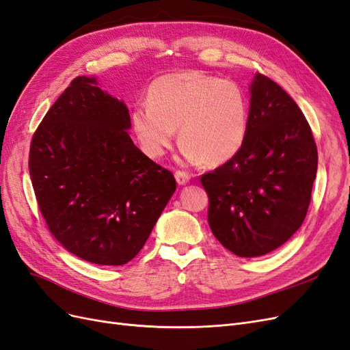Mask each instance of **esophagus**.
<instances>
[{
  "instance_id": "obj_1",
  "label": "esophagus",
  "mask_w": 350,
  "mask_h": 350,
  "mask_svg": "<svg viewBox=\"0 0 350 350\" xmlns=\"http://www.w3.org/2000/svg\"><path fill=\"white\" fill-rule=\"evenodd\" d=\"M189 174L188 172H185V171H176L175 172V179H176V183L179 184V185H185L187 183H189Z\"/></svg>"
}]
</instances>
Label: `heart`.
<instances>
[{
  "instance_id": "1",
  "label": "heart",
  "mask_w": 350,
  "mask_h": 350,
  "mask_svg": "<svg viewBox=\"0 0 350 350\" xmlns=\"http://www.w3.org/2000/svg\"><path fill=\"white\" fill-rule=\"evenodd\" d=\"M250 120V102L239 84L193 70L157 77L147 90V103L131 112L133 131L147 156L162 157L179 126L185 159L207 166L238 154Z\"/></svg>"
}]
</instances>
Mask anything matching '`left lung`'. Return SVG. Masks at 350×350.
<instances>
[{
	"instance_id": "8db88e82",
	"label": "left lung",
	"mask_w": 350,
	"mask_h": 350,
	"mask_svg": "<svg viewBox=\"0 0 350 350\" xmlns=\"http://www.w3.org/2000/svg\"><path fill=\"white\" fill-rule=\"evenodd\" d=\"M250 89L242 149L200 176L210 229L238 257L264 256L301 228L319 165L311 126L289 94L262 74Z\"/></svg>"
}]
</instances>
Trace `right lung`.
Masks as SVG:
<instances>
[{"label": "right lung", "mask_w": 350, "mask_h": 350, "mask_svg": "<svg viewBox=\"0 0 350 350\" xmlns=\"http://www.w3.org/2000/svg\"><path fill=\"white\" fill-rule=\"evenodd\" d=\"M125 103L76 77L30 143L29 172L55 239L74 256L122 266L140 252L176 181L130 134Z\"/></svg>", "instance_id": "obj_1"}]
</instances>
